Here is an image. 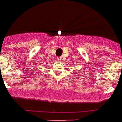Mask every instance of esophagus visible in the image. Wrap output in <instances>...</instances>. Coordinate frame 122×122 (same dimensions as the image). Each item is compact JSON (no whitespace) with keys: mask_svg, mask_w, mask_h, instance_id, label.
Here are the masks:
<instances>
[{"mask_svg":"<svg viewBox=\"0 0 122 122\" xmlns=\"http://www.w3.org/2000/svg\"><path fill=\"white\" fill-rule=\"evenodd\" d=\"M57 59L58 60H62L63 58H62V56H60V57H58V58H57Z\"/></svg>","mask_w":122,"mask_h":122,"instance_id":"34e87169","label":"esophagus"}]
</instances>
